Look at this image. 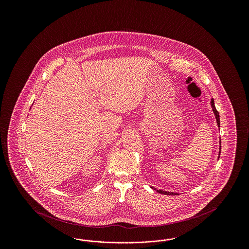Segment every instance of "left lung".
Returning a JSON list of instances; mask_svg holds the SVG:
<instances>
[{
  "label": "left lung",
  "instance_id": "1",
  "mask_svg": "<svg viewBox=\"0 0 249 249\" xmlns=\"http://www.w3.org/2000/svg\"><path fill=\"white\" fill-rule=\"evenodd\" d=\"M211 107H212V110H213V114H214V117H215V119H216V123H217V126H218V128L220 127V120H219V114H218V112L216 111V109H215V107H214V102H213V99L211 100ZM219 143L221 144V142H219ZM220 149H221V145H219V153H218V159H219V157H220ZM151 189L152 190H156L157 192H159V193H160V194H164V195H178V193H175V192H170V191H165V190H156L155 188H152L151 187Z\"/></svg>",
  "mask_w": 249,
  "mask_h": 249
}]
</instances>
